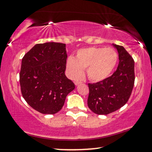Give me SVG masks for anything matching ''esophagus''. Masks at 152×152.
Instances as JSON below:
<instances>
[{
    "instance_id": "obj_1",
    "label": "esophagus",
    "mask_w": 152,
    "mask_h": 152,
    "mask_svg": "<svg viewBox=\"0 0 152 152\" xmlns=\"http://www.w3.org/2000/svg\"><path fill=\"white\" fill-rule=\"evenodd\" d=\"M81 83H82V81H76L75 82V86H77V85H79V84H81Z\"/></svg>"
}]
</instances>
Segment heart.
I'll return each instance as SVG.
<instances>
[{
  "label": "heart",
  "mask_w": 152,
  "mask_h": 152,
  "mask_svg": "<svg viewBox=\"0 0 152 152\" xmlns=\"http://www.w3.org/2000/svg\"><path fill=\"white\" fill-rule=\"evenodd\" d=\"M118 61V53L111 48H88L79 50L75 58L66 60L69 76L73 79L82 77L86 69L88 78L92 81L104 80L110 75Z\"/></svg>",
  "instance_id": "b5f03b06"
}]
</instances>
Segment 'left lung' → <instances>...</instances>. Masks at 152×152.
I'll list each match as a JSON object with an SVG mask.
<instances>
[{
	"instance_id": "obj_1",
	"label": "left lung",
	"mask_w": 152,
	"mask_h": 152,
	"mask_svg": "<svg viewBox=\"0 0 152 152\" xmlns=\"http://www.w3.org/2000/svg\"><path fill=\"white\" fill-rule=\"evenodd\" d=\"M118 50L119 64L111 76L95 83H88V105L98 115H107L128 102L134 83V62L123 46L113 44Z\"/></svg>"
}]
</instances>
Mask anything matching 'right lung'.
Wrapping results in <instances>:
<instances>
[{
	"mask_svg": "<svg viewBox=\"0 0 152 152\" xmlns=\"http://www.w3.org/2000/svg\"><path fill=\"white\" fill-rule=\"evenodd\" d=\"M66 44H37L22 60L20 83L22 96L29 105L43 114L61 110L75 84L65 75Z\"/></svg>",
	"mask_w": 152,
	"mask_h": 152,
	"instance_id": "1",
	"label": "right lung"
}]
</instances>
